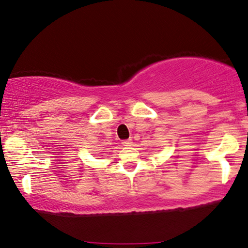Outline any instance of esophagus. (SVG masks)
I'll use <instances>...</instances> for the list:
<instances>
[{
  "label": "esophagus",
  "mask_w": 248,
  "mask_h": 248,
  "mask_svg": "<svg viewBox=\"0 0 248 248\" xmlns=\"http://www.w3.org/2000/svg\"><path fill=\"white\" fill-rule=\"evenodd\" d=\"M131 144H133V140H122V145H124V146H131Z\"/></svg>",
  "instance_id": "esophagus-1"
}]
</instances>
